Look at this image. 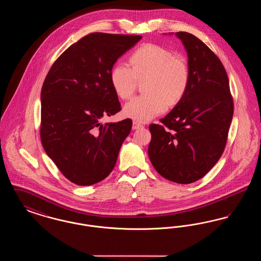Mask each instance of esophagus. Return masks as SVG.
<instances>
[{
    "mask_svg": "<svg viewBox=\"0 0 261 261\" xmlns=\"http://www.w3.org/2000/svg\"><path fill=\"white\" fill-rule=\"evenodd\" d=\"M141 127H143V125L141 124V123H139V122H137V121H133V126H132V128L135 130V129H139V128H141Z\"/></svg>",
    "mask_w": 261,
    "mask_h": 261,
    "instance_id": "esophagus-1",
    "label": "esophagus"
}]
</instances>
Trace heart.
Instances as JSON below:
<instances>
[{
  "mask_svg": "<svg viewBox=\"0 0 261 261\" xmlns=\"http://www.w3.org/2000/svg\"><path fill=\"white\" fill-rule=\"evenodd\" d=\"M129 66L116 64L111 72V83L120 99L131 98L138 81L144 79L145 94L125 105L123 114L147 122L162 114L167 106L174 107L185 97L191 72L186 59L160 45L146 44L129 57Z\"/></svg>",
  "mask_w": 261,
  "mask_h": 261,
  "instance_id": "1",
  "label": "heart"
}]
</instances>
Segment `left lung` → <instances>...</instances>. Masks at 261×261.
<instances>
[{
	"mask_svg": "<svg viewBox=\"0 0 261 261\" xmlns=\"http://www.w3.org/2000/svg\"><path fill=\"white\" fill-rule=\"evenodd\" d=\"M191 72L185 97L149 125V156L162 177L179 184L196 182L219 161L234 113L228 75L219 58L199 38L177 32Z\"/></svg>",
	"mask_w": 261,
	"mask_h": 261,
	"instance_id": "obj_1",
	"label": "left lung"
}]
</instances>
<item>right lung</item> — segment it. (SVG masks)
<instances>
[{"label":"right lung","mask_w":261,"mask_h":261,"mask_svg":"<svg viewBox=\"0 0 261 261\" xmlns=\"http://www.w3.org/2000/svg\"><path fill=\"white\" fill-rule=\"evenodd\" d=\"M140 35L95 32L81 38L54 62L41 91L40 137L62 175L79 186L112 172L132 121L101 123L121 111L111 83L113 64Z\"/></svg>","instance_id":"add662e5"}]
</instances>
